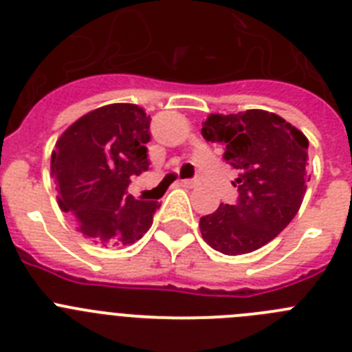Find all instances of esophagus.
Masks as SVG:
<instances>
[{"label": "esophagus", "instance_id": "obj_1", "mask_svg": "<svg viewBox=\"0 0 352 352\" xmlns=\"http://www.w3.org/2000/svg\"><path fill=\"white\" fill-rule=\"evenodd\" d=\"M182 185L186 186V188H194V186L199 185L197 179H182Z\"/></svg>", "mask_w": 352, "mask_h": 352}]
</instances>
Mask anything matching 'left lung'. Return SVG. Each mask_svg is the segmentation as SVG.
Segmentation results:
<instances>
[{
    "instance_id": "obj_1",
    "label": "left lung",
    "mask_w": 352,
    "mask_h": 352,
    "mask_svg": "<svg viewBox=\"0 0 352 352\" xmlns=\"http://www.w3.org/2000/svg\"><path fill=\"white\" fill-rule=\"evenodd\" d=\"M203 138L226 146L223 160L239 170L236 204H220L201 217V234L226 256L250 254L289 226L303 203L309 139L275 113L248 109L238 114H210Z\"/></svg>"
}]
</instances>
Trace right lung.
I'll return each instance as SVG.
<instances>
[{"label":"right lung","instance_id":"right-lung-1","mask_svg":"<svg viewBox=\"0 0 352 352\" xmlns=\"http://www.w3.org/2000/svg\"><path fill=\"white\" fill-rule=\"evenodd\" d=\"M149 120L135 104H109L80 116L56 141L58 204L95 243H135L153 223L158 201L126 194L132 176L148 170Z\"/></svg>","mask_w":352,"mask_h":352}]
</instances>
